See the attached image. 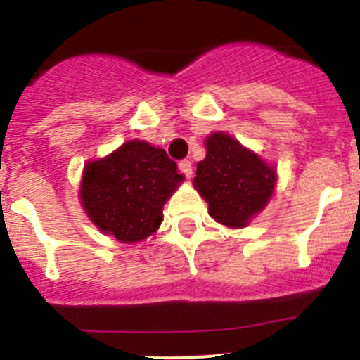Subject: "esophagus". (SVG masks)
<instances>
[{
    "label": "esophagus",
    "mask_w": 360,
    "mask_h": 360,
    "mask_svg": "<svg viewBox=\"0 0 360 360\" xmlns=\"http://www.w3.org/2000/svg\"><path fill=\"white\" fill-rule=\"evenodd\" d=\"M179 170L186 177H191V174H193V167H191L190 160H181V162H179Z\"/></svg>",
    "instance_id": "34e87169"
}]
</instances>
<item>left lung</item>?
<instances>
[{
	"instance_id": "left-lung-1",
	"label": "left lung",
	"mask_w": 360,
	"mask_h": 360,
	"mask_svg": "<svg viewBox=\"0 0 360 360\" xmlns=\"http://www.w3.org/2000/svg\"><path fill=\"white\" fill-rule=\"evenodd\" d=\"M207 155L197 165L195 188L209 203L210 217L230 228H242L266 207L277 183L274 167L228 134L205 139Z\"/></svg>"
}]
</instances>
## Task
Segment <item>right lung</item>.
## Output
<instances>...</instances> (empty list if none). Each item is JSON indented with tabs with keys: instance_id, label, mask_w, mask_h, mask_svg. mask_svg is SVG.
Here are the masks:
<instances>
[{
	"instance_id": "1",
	"label": "right lung",
	"mask_w": 360,
	"mask_h": 360,
	"mask_svg": "<svg viewBox=\"0 0 360 360\" xmlns=\"http://www.w3.org/2000/svg\"><path fill=\"white\" fill-rule=\"evenodd\" d=\"M181 181L183 174L162 148L134 139L86 163L79 198L101 231L134 244L158 230L163 203Z\"/></svg>"
}]
</instances>
